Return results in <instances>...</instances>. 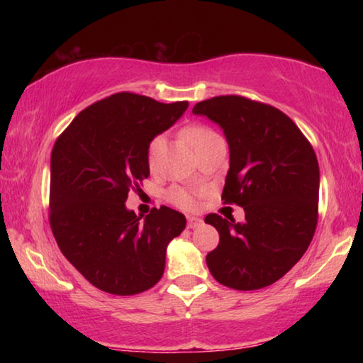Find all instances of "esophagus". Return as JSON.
<instances>
[{
  "label": "esophagus",
  "instance_id": "esophagus-1",
  "mask_svg": "<svg viewBox=\"0 0 363 363\" xmlns=\"http://www.w3.org/2000/svg\"><path fill=\"white\" fill-rule=\"evenodd\" d=\"M203 220H201L200 218H195V216H189L187 218V227L189 229H195V227H199Z\"/></svg>",
  "mask_w": 363,
  "mask_h": 363
}]
</instances>
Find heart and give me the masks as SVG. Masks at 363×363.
Wrapping results in <instances>:
<instances>
[{
	"instance_id": "1",
	"label": "heart",
	"mask_w": 363,
	"mask_h": 363,
	"mask_svg": "<svg viewBox=\"0 0 363 363\" xmlns=\"http://www.w3.org/2000/svg\"><path fill=\"white\" fill-rule=\"evenodd\" d=\"M184 136H186L189 143L194 145L195 150H199L200 147L210 144L211 140L219 138L216 131H213L211 128H208L205 125H192L186 128ZM163 149H164L163 136H155L150 140L149 145H147V164H149V168L152 171L157 169ZM195 196H196V190L186 189V187H173L168 192V200L173 205L182 208V210H194L196 206Z\"/></svg>"
}]
</instances>
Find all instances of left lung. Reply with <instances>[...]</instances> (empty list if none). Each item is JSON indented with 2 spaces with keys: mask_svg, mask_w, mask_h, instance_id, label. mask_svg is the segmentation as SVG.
Returning a JSON list of instances; mask_svg holds the SVG:
<instances>
[{
  "mask_svg": "<svg viewBox=\"0 0 363 363\" xmlns=\"http://www.w3.org/2000/svg\"><path fill=\"white\" fill-rule=\"evenodd\" d=\"M192 112L218 123L230 150L224 203L245 210V223L208 214L219 245L208 269L233 290L269 286L296 264L314 237L318 219V162L294 121L269 104L243 96H216Z\"/></svg>",
  "mask_w": 363,
  "mask_h": 363,
  "instance_id": "obj_1",
  "label": "left lung"
}]
</instances>
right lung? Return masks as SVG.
<instances>
[{"label": "right lung", "instance_id": "1", "mask_svg": "<svg viewBox=\"0 0 363 363\" xmlns=\"http://www.w3.org/2000/svg\"><path fill=\"white\" fill-rule=\"evenodd\" d=\"M187 107L116 93L82 110L52 147L49 224L62 255L102 291L131 296L152 288L168 243L186 227L168 206L139 220L125 201L150 174L147 145Z\"/></svg>", "mask_w": 363, "mask_h": 363}]
</instances>
